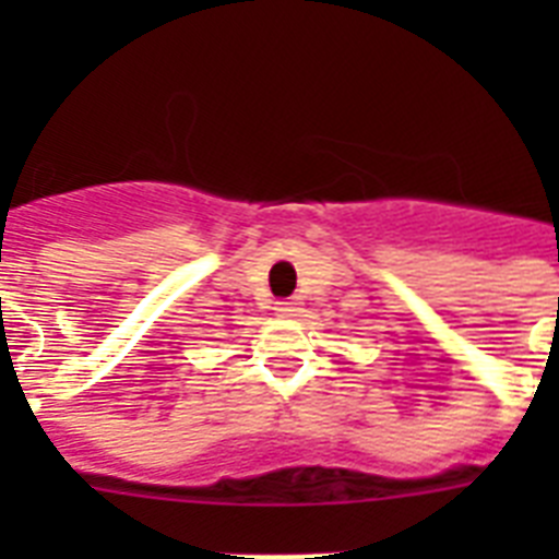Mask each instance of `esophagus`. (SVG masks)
I'll list each match as a JSON object with an SVG mask.
<instances>
[{
	"label": "esophagus",
	"instance_id": "esophagus-1",
	"mask_svg": "<svg viewBox=\"0 0 559 559\" xmlns=\"http://www.w3.org/2000/svg\"><path fill=\"white\" fill-rule=\"evenodd\" d=\"M274 313L283 316V319H290V316L299 313V302H296V299H288V302H274Z\"/></svg>",
	"mask_w": 559,
	"mask_h": 559
}]
</instances>
